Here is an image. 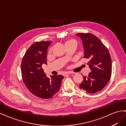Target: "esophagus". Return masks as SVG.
<instances>
[{"mask_svg":"<svg viewBox=\"0 0 126 126\" xmlns=\"http://www.w3.org/2000/svg\"><path fill=\"white\" fill-rule=\"evenodd\" d=\"M74 74V72H70V71H69V72H64V73L63 74V76H66V75H69V74Z\"/></svg>","mask_w":126,"mask_h":126,"instance_id":"esophagus-1","label":"esophagus"}]
</instances>
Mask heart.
<instances>
[{
  "label": "heart",
  "mask_w": 126,
  "mask_h": 126,
  "mask_svg": "<svg viewBox=\"0 0 126 126\" xmlns=\"http://www.w3.org/2000/svg\"><path fill=\"white\" fill-rule=\"evenodd\" d=\"M64 46L65 47H74L76 48L77 46V42L76 40L71 39L67 40L65 43H64Z\"/></svg>",
  "instance_id": "obj_1"
}]
</instances>
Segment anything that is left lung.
Returning <instances> with one entry per match:
<instances>
[{
    "label": "left lung",
    "mask_w": 126,
    "mask_h": 126,
    "mask_svg": "<svg viewBox=\"0 0 126 126\" xmlns=\"http://www.w3.org/2000/svg\"><path fill=\"white\" fill-rule=\"evenodd\" d=\"M84 48V58L90 68L88 76H83L80 88L89 94L101 90L107 85L111 78L112 62L110 53L101 41L91 33H78Z\"/></svg>",
    "instance_id": "1"
}]
</instances>
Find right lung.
<instances>
[{
    "label": "right lung",
    "instance_id": "obj_1",
    "mask_svg": "<svg viewBox=\"0 0 126 126\" xmlns=\"http://www.w3.org/2000/svg\"><path fill=\"white\" fill-rule=\"evenodd\" d=\"M51 41L35 42L26 52L22 59V79L27 88L32 94L42 99H50L59 90L62 75L47 77L42 68L47 64L48 47Z\"/></svg>",
    "mask_w": 126,
    "mask_h": 126
}]
</instances>
